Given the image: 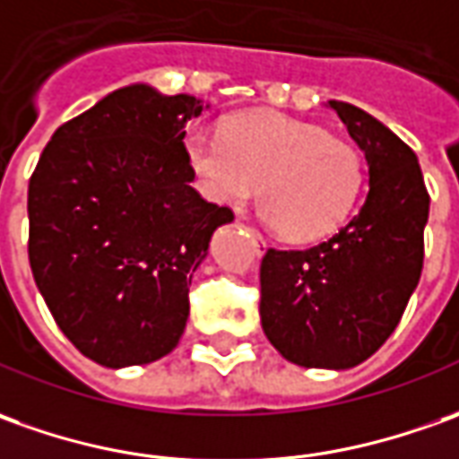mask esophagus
Returning <instances> with one entry per match:
<instances>
[{"mask_svg":"<svg viewBox=\"0 0 459 459\" xmlns=\"http://www.w3.org/2000/svg\"><path fill=\"white\" fill-rule=\"evenodd\" d=\"M247 230V235L252 237V242H255V247H257V255H262L264 249H267V239L257 232V230H252V227H245Z\"/></svg>","mask_w":459,"mask_h":459,"instance_id":"34e87169","label":"esophagus"}]
</instances>
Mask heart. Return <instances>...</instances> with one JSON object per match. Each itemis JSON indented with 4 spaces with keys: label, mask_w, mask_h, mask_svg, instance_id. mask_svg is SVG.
<instances>
[{
    "label": "heart",
    "mask_w": 459,
    "mask_h": 459,
    "mask_svg": "<svg viewBox=\"0 0 459 459\" xmlns=\"http://www.w3.org/2000/svg\"><path fill=\"white\" fill-rule=\"evenodd\" d=\"M182 150L204 197L237 210L260 189L262 217L292 242L332 235L365 185V164L350 142L282 115L232 117L224 137L189 127Z\"/></svg>",
    "instance_id": "1"
}]
</instances>
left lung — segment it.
Returning a JSON list of instances; mask_svg holds the SVG:
<instances>
[{"label": "left lung", "mask_w": 459, "mask_h": 459, "mask_svg": "<svg viewBox=\"0 0 459 459\" xmlns=\"http://www.w3.org/2000/svg\"><path fill=\"white\" fill-rule=\"evenodd\" d=\"M368 162V197L327 242L267 249L260 320L280 355L299 368L350 369L393 334L422 272L429 214L417 154L355 104L327 102Z\"/></svg>", "instance_id": "1"}]
</instances>
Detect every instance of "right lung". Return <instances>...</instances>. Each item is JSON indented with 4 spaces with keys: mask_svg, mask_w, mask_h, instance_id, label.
Segmentation results:
<instances>
[{
    "mask_svg": "<svg viewBox=\"0 0 459 459\" xmlns=\"http://www.w3.org/2000/svg\"><path fill=\"white\" fill-rule=\"evenodd\" d=\"M210 109L150 84L109 91L56 129L30 179V264L66 340L102 368L169 355L189 284L235 214L199 197L182 139Z\"/></svg>",
    "mask_w": 459,
    "mask_h": 459,
    "instance_id": "obj_1",
    "label": "right lung"
}]
</instances>
